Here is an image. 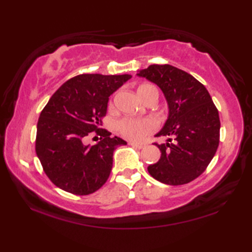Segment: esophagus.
I'll list each match as a JSON object with an SVG mask.
<instances>
[{"label": "esophagus", "mask_w": 252, "mask_h": 252, "mask_svg": "<svg viewBox=\"0 0 252 252\" xmlns=\"http://www.w3.org/2000/svg\"><path fill=\"white\" fill-rule=\"evenodd\" d=\"M129 144H130V146L133 147V148H136V149H143L144 148V144L143 143H138V142L130 141Z\"/></svg>", "instance_id": "obj_1"}]
</instances>
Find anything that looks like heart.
<instances>
[{"mask_svg": "<svg viewBox=\"0 0 252 252\" xmlns=\"http://www.w3.org/2000/svg\"><path fill=\"white\" fill-rule=\"evenodd\" d=\"M138 92L144 101L152 94L159 96L157 88L152 84H142L138 89ZM157 127L158 122L152 118H123L122 120L117 123V129L119 133L126 139L132 140V141H139L143 136H146L147 134L155 131Z\"/></svg>", "mask_w": 252, "mask_h": 252, "instance_id": "b5f03b06", "label": "heart"}]
</instances>
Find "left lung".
Segmentation results:
<instances>
[{
    "mask_svg": "<svg viewBox=\"0 0 252 252\" xmlns=\"http://www.w3.org/2000/svg\"><path fill=\"white\" fill-rule=\"evenodd\" d=\"M138 75L156 83L169 105L168 120L156 135L169 136L168 142L155 143L161 157L157 163L149 165V173L170 186L193 181L206 171L218 149V109L206 87L176 66L153 64Z\"/></svg>",
    "mask_w": 252,
    "mask_h": 252,
    "instance_id": "left-lung-1",
    "label": "left lung"
}]
</instances>
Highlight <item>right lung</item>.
Returning a JSON list of instances; mask_svg holds the SVG:
<instances>
[{
    "label": "right lung",
    "instance_id": "add662e5",
    "mask_svg": "<svg viewBox=\"0 0 252 252\" xmlns=\"http://www.w3.org/2000/svg\"><path fill=\"white\" fill-rule=\"evenodd\" d=\"M129 79V74L76 75L60 87L42 110L35 151L45 174L60 189L87 195L108 180L113 151L126 142L101 129L102 119L109 96ZM90 135L101 140L85 146L84 140Z\"/></svg>",
    "mask_w": 252,
    "mask_h": 252
}]
</instances>
